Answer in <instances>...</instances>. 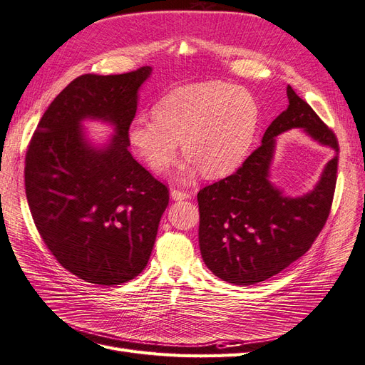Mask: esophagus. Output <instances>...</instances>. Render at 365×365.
Segmentation results:
<instances>
[{"mask_svg": "<svg viewBox=\"0 0 365 365\" xmlns=\"http://www.w3.org/2000/svg\"><path fill=\"white\" fill-rule=\"evenodd\" d=\"M170 197H172L173 200H184V199L190 197V193L181 192V190H175V188H172V190H170Z\"/></svg>", "mask_w": 365, "mask_h": 365, "instance_id": "obj_1", "label": "esophagus"}]
</instances>
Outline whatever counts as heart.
Masks as SVG:
<instances>
[{"label": "heart", "instance_id": "1", "mask_svg": "<svg viewBox=\"0 0 365 365\" xmlns=\"http://www.w3.org/2000/svg\"><path fill=\"white\" fill-rule=\"evenodd\" d=\"M154 119L137 118L128 128L135 154L155 173L166 172L178 154L188 155L181 177L199 166L208 178L225 177L245 160L258 128L259 110L242 87L207 81L180 87L154 106Z\"/></svg>", "mask_w": 365, "mask_h": 365}]
</instances>
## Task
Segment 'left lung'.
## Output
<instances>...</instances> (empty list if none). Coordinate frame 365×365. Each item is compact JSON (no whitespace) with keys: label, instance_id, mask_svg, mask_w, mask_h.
Instances as JSON below:
<instances>
[{"label":"left lung","instance_id":"obj_1","mask_svg":"<svg viewBox=\"0 0 365 365\" xmlns=\"http://www.w3.org/2000/svg\"><path fill=\"white\" fill-rule=\"evenodd\" d=\"M288 107L262 135L261 145L232 175L197 193L199 247L207 267L235 285L266 281L307 254L328 220L340 146L334 131L287 86ZM304 128L336 150L312 192L287 198L268 181L275 137Z\"/></svg>","mask_w":365,"mask_h":365}]
</instances>
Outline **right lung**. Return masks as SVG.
I'll return each instance as SVG.
<instances>
[{
  "label": "right lung",
  "mask_w": 365,
  "mask_h": 365,
  "mask_svg": "<svg viewBox=\"0 0 365 365\" xmlns=\"http://www.w3.org/2000/svg\"><path fill=\"white\" fill-rule=\"evenodd\" d=\"M150 71L71 81L43 113L25 155L36 228L61 266L86 282L120 285L142 273L169 204L168 187L128 150L137 92ZM84 118L115 127L106 148L85 140Z\"/></svg>",
  "instance_id": "add662e5"
}]
</instances>
